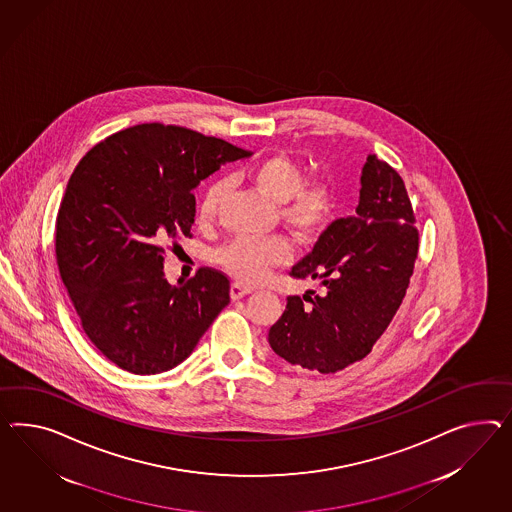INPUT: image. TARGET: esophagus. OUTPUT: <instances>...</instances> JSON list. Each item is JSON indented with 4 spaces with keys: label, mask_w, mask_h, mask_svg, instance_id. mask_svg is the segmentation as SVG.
Segmentation results:
<instances>
[{
    "label": "esophagus",
    "mask_w": 512,
    "mask_h": 512,
    "mask_svg": "<svg viewBox=\"0 0 512 512\" xmlns=\"http://www.w3.org/2000/svg\"><path fill=\"white\" fill-rule=\"evenodd\" d=\"M248 294H251L249 287H244V285H240V283H233V285H231V298H233V300H240V298H244V296H248Z\"/></svg>",
    "instance_id": "34e87169"
}]
</instances>
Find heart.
<instances>
[{
	"mask_svg": "<svg viewBox=\"0 0 512 512\" xmlns=\"http://www.w3.org/2000/svg\"><path fill=\"white\" fill-rule=\"evenodd\" d=\"M248 177L261 194L279 203V216L300 240L317 238L333 218L335 197L326 182L304 184L302 166L285 152L257 160ZM225 194V180H212L201 195L197 218L201 223L214 220ZM292 248L283 236L233 238L218 251V263L231 276L244 283H259L276 266L291 259Z\"/></svg>",
	"mask_w": 512,
	"mask_h": 512,
	"instance_id": "1",
	"label": "heart"
}]
</instances>
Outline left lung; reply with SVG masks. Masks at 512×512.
<instances>
[{
	"label": "left lung",
	"instance_id": "8db88e82",
	"mask_svg": "<svg viewBox=\"0 0 512 512\" xmlns=\"http://www.w3.org/2000/svg\"><path fill=\"white\" fill-rule=\"evenodd\" d=\"M419 249L414 208L401 175L369 154L356 216L333 221L291 276L322 291L289 296L268 343L309 371L337 373L360 361L401 307Z\"/></svg>",
	"mask_w": 512,
	"mask_h": 512
}]
</instances>
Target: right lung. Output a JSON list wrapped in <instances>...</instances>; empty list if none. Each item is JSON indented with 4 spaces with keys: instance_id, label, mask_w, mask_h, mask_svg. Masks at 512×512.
Masks as SVG:
<instances>
[{
    "instance_id": "1",
    "label": "right lung",
    "mask_w": 512,
    "mask_h": 512,
    "mask_svg": "<svg viewBox=\"0 0 512 512\" xmlns=\"http://www.w3.org/2000/svg\"><path fill=\"white\" fill-rule=\"evenodd\" d=\"M249 154L184 126L145 123L100 141L74 169L57 214V266L83 332L117 367H177L229 304V279L214 268L169 285L164 244L192 236L195 186Z\"/></svg>"
}]
</instances>
